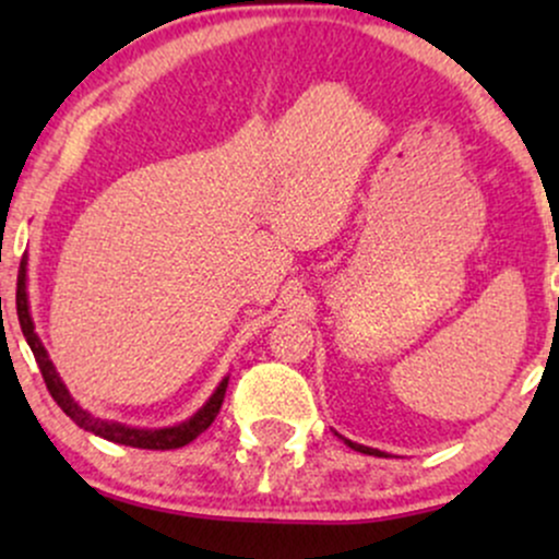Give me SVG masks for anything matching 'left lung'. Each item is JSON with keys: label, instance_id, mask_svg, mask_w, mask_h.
Masks as SVG:
<instances>
[{"label": "left lung", "instance_id": "1", "mask_svg": "<svg viewBox=\"0 0 559 559\" xmlns=\"http://www.w3.org/2000/svg\"><path fill=\"white\" fill-rule=\"evenodd\" d=\"M346 444H349L352 449H357V452H362V454H376V457H383L381 452H378V449H370V447H362V444H355V441H349V439H344Z\"/></svg>", "mask_w": 559, "mask_h": 559}]
</instances>
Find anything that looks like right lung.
Instances as JSON below:
<instances>
[{
    "mask_svg": "<svg viewBox=\"0 0 559 559\" xmlns=\"http://www.w3.org/2000/svg\"><path fill=\"white\" fill-rule=\"evenodd\" d=\"M17 320H21L23 336H25V342H28L31 352H34L38 370H41L49 394H52V400L60 404L62 413H66L68 418L75 423V426H81L83 431H92L96 436H102V439L115 441V444H123V447L178 449V447L189 444V441H194L199 433L207 431V428L213 426V420L217 418V413H221L223 396H226V389H228V378H223L221 386H217L215 394L210 396V402L199 409L194 418L181 423V426L159 428V431H144V428H128V426H120V423L99 420V418H94V415H88L86 409H81L79 404H75L73 396L68 394L66 383L60 381L52 360H49L47 349H44L41 342H38V336L34 331V320H31V312H28V297H25V258L21 260V271H17Z\"/></svg>",
    "mask_w": 559,
    "mask_h": 559,
    "instance_id": "right-lung-1",
    "label": "right lung"
}]
</instances>
